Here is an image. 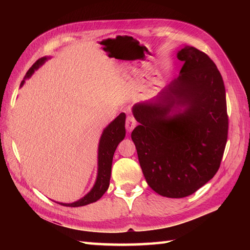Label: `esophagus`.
I'll return each instance as SVG.
<instances>
[{"label":"esophagus","instance_id":"1","mask_svg":"<svg viewBox=\"0 0 250 250\" xmlns=\"http://www.w3.org/2000/svg\"><path fill=\"white\" fill-rule=\"evenodd\" d=\"M135 125H137V120L134 119L133 116H128L126 118V123H125L127 131L130 132L133 129V128L135 127Z\"/></svg>","mask_w":250,"mask_h":250}]
</instances>
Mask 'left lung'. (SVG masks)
Returning a JSON list of instances; mask_svg holds the SVG:
<instances>
[{"instance_id": "left-lung-1", "label": "left lung", "mask_w": 250, "mask_h": 250, "mask_svg": "<svg viewBox=\"0 0 250 250\" xmlns=\"http://www.w3.org/2000/svg\"><path fill=\"white\" fill-rule=\"evenodd\" d=\"M180 76L155 100L133 106L140 123L131 139L149 187L165 197L192 195L215 176L228 142L225 86L206 53L186 46ZM186 109L173 117L175 104Z\"/></svg>"}]
</instances>
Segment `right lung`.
<instances>
[{"mask_svg":"<svg viewBox=\"0 0 250 250\" xmlns=\"http://www.w3.org/2000/svg\"><path fill=\"white\" fill-rule=\"evenodd\" d=\"M47 58L42 57L33 63L25 75L24 80L21 81V86L24 84L25 79L29 78L34 73L36 69H39ZM125 113L122 112L112 121V122L105 128L102 137L99 143V151H98V176L96 184L87 195L81 198L80 200L73 203H59L64 207H83L86 204L93 203L99 200L103 194L107 191L109 187L110 180V172H111V164L113 153L119 145V143L122 141L125 137Z\"/></svg>","mask_w":250,"mask_h":250,"instance_id":"obj_1","label":"right lung"}]
</instances>
